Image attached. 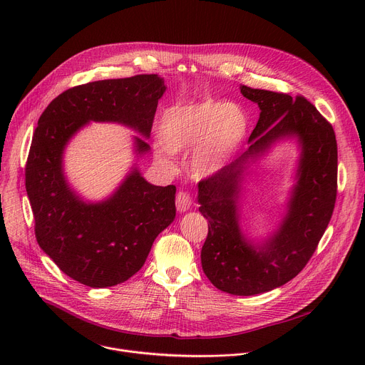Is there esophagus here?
<instances>
[{
  "instance_id": "1",
  "label": "esophagus",
  "mask_w": 365,
  "mask_h": 365,
  "mask_svg": "<svg viewBox=\"0 0 365 365\" xmlns=\"http://www.w3.org/2000/svg\"><path fill=\"white\" fill-rule=\"evenodd\" d=\"M192 203H193V199H192L189 192H186V190L178 192V195H176V207H178L179 212H186L189 207L192 206Z\"/></svg>"
}]
</instances>
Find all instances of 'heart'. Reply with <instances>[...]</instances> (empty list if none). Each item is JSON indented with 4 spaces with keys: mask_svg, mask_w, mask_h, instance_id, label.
Segmentation results:
<instances>
[{
    "mask_svg": "<svg viewBox=\"0 0 365 365\" xmlns=\"http://www.w3.org/2000/svg\"><path fill=\"white\" fill-rule=\"evenodd\" d=\"M248 133V118L235 103L206 101L172 111L162 124L158 158L170 162L169 150L179 153L195 148L190 169L206 176L221 169L238 151Z\"/></svg>",
    "mask_w": 365,
    "mask_h": 365,
    "instance_id": "heart-1",
    "label": "heart"
}]
</instances>
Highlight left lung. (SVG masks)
Wrapping results in <instances>:
<instances>
[{"label":"left lung","mask_w":365,"mask_h":365,"mask_svg":"<svg viewBox=\"0 0 365 365\" xmlns=\"http://www.w3.org/2000/svg\"><path fill=\"white\" fill-rule=\"evenodd\" d=\"M241 93L262 113L248 138V151L197 185L199 211L207 220L200 262L217 289L252 296L283 286L314 255L335 207L338 147L332 125L304 96L245 85ZM284 136H296L302 145L298 185L279 230L262 246H254L237 224L240 176L248 158Z\"/></svg>","instance_id":"8db88e82"}]
</instances>
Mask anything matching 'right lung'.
Returning <instances> with one entry per match:
<instances>
[{
	"label": "right lung",
	"mask_w": 365,
	"mask_h": 365,
	"mask_svg": "<svg viewBox=\"0 0 365 365\" xmlns=\"http://www.w3.org/2000/svg\"><path fill=\"white\" fill-rule=\"evenodd\" d=\"M165 91L158 75L95 81L62 92L38 118L26 163L36 240L85 286L111 287L143 267L155 237L176 217V186H154L134 169L110 199L85 203L65 180V145L89 121L120 123L148 138ZM135 147L150 148L140 137Z\"/></svg>",
	"instance_id": "1"
}]
</instances>
